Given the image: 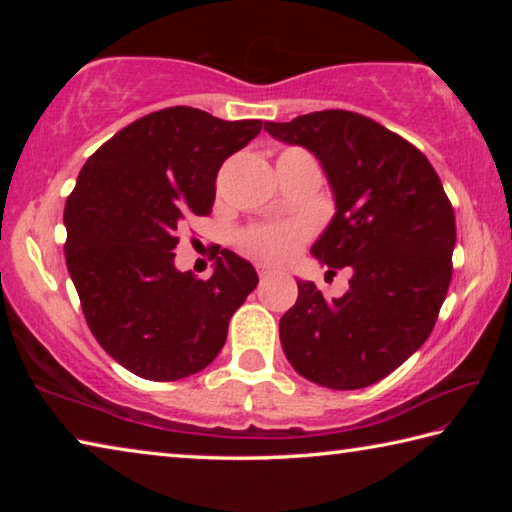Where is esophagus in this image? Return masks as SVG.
Returning <instances> with one entry per match:
<instances>
[{
  "label": "esophagus",
  "mask_w": 512,
  "mask_h": 512,
  "mask_svg": "<svg viewBox=\"0 0 512 512\" xmlns=\"http://www.w3.org/2000/svg\"><path fill=\"white\" fill-rule=\"evenodd\" d=\"M257 273H259V277H271L277 271H275V268H271V266H257Z\"/></svg>",
  "instance_id": "34e87169"
}]
</instances>
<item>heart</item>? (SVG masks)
Here are the masks:
<instances>
[{
	"label": "heart",
	"mask_w": 512,
	"mask_h": 512,
	"mask_svg": "<svg viewBox=\"0 0 512 512\" xmlns=\"http://www.w3.org/2000/svg\"><path fill=\"white\" fill-rule=\"evenodd\" d=\"M305 235L307 228L300 223H266L246 232L244 246L262 262L280 264L298 253Z\"/></svg>",
	"instance_id": "heart-1"
}]
</instances>
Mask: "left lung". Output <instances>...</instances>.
Segmentation results:
<instances>
[{"mask_svg":"<svg viewBox=\"0 0 512 512\" xmlns=\"http://www.w3.org/2000/svg\"><path fill=\"white\" fill-rule=\"evenodd\" d=\"M264 131L320 162L336 212L311 255L352 271L350 289L332 300L298 280L296 305L280 318L282 350L318 386L366 388L429 339L452 280V203L413 144L357 112L266 121Z\"/></svg>","mask_w":512,"mask_h":512,"instance_id":"obj_1","label":"left lung"}]
</instances>
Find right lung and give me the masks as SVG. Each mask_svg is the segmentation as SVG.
<instances>
[{
    "instance_id": "add662e5",
    "label": "right lung",
    "mask_w": 512,
    "mask_h": 512,
    "mask_svg": "<svg viewBox=\"0 0 512 512\" xmlns=\"http://www.w3.org/2000/svg\"><path fill=\"white\" fill-rule=\"evenodd\" d=\"M262 131L176 106L133 121L83 164L65 203V259L94 339L133 375L176 381L221 352L259 277L221 250L210 280L171 253L189 216L210 214L225 158Z\"/></svg>"
}]
</instances>
